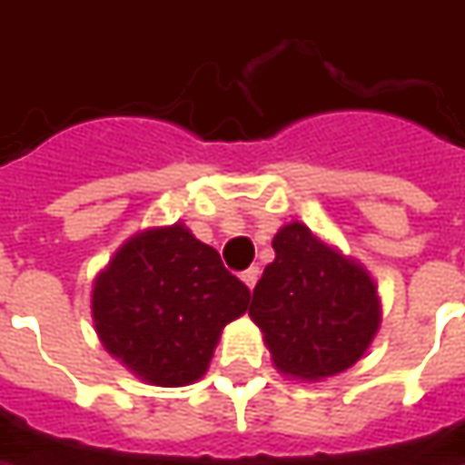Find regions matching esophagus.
Returning a JSON list of instances; mask_svg holds the SVG:
<instances>
[{"instance_id": "obj_1", "label": "esophagus", "mask_w": 465, "mask_h": 465, "mask_svg": "<svg viewBox=\"0 0 465 465\" xmlns=\"http://www.w3.org/2000/svg\"><path fill=\"white\" fill-rule=\"evenodd\" d=\"M242 280H244V285L249 287V290H254V285H257V280H259L257 267H249V270H244V272H242Z\"/></svg>"}]
</instances>
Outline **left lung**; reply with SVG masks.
Instances as JSON below:
<instances>
[{"label": "left lung", "instance_id": "8db88e82", "mask_svg": "<svg viewBox=\"0 0 465 465\" xmlns=\"http://www.w3.org/2000/svg\"><path fill=\"white\" fill-rule=\"evenodd\" d=\"M272 249L274 262L254 287L249 315L277 371L321 381L351 369L381 323L371 274L300 221L274 233Z\"/></svg>", "mask_w": 465, "mask_h": 465}]
</instances>
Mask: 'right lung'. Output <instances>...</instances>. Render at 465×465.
Listing matches in <instances>:
<instances>
[{
    "mask_svg": "<svg viewBox=\"0 0 465 465\" xmlns=\"http://www.w3.org/2000/svg\"><path fill=\"white\" fill-rule=\"evenodd\" d=\"M249 287L185 223L150 226L96 274L91 318L104 349L154 387L203 377L221 331L244 315Z\"/></svg>",
    "mask_w": 465,
    "mask_h": 465,
    "instance_id": "obj_1",
    "label": "right lung"
}]
</instances>
